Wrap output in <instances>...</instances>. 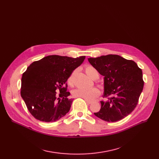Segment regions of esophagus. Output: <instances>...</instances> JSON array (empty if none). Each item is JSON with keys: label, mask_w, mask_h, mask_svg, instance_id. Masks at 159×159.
Segmentation results:
<instances>
[{"label": "esophagus", "mask_w": 159, "mask_h": 159, "mask_svg": "<svg viewBox=\"0 0 159 159\" xmlns=\"http://www.w3.org/2000/svg\"><path fill=\"white\" fill-rule=\"evenodd\" d=\"M86 102H87V104H91V103H92V102H91V101H86Z\"/></svg>", "instance_id": "obj_1"}]
</instances>
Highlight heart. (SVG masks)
I'll return each instance as SVG.
<instances>
[{"label":"heart","mask_w":159,"mask_h":159,"mask_svg":"<svg viewBox=\"0 0 159 159\" xmlns=\"http://www.w3.org/2000/svg\"><path fill=\"white\" fill-rule=\"evenodd\" d=\"M85 71L88 76L93 80H96L99 77V73L97 70L94 68L93 66L88 65L85 68ZM75 72H73L70 76L68 77V84L70 86H72L73 84V77H74ZM97 85L100 88H102V85L101 83L97 82ZM72 95L75 98H83L86 101H91V100L94 99L100 95V91L97 88H92L88 89H83L81 88H77L75 89L72 91Z\"/></svg>","instance_id":"1"}]
</instances>
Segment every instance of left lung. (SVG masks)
Listing matches in <instances>:
<instances>
[{
    "label": "left lung",
    "mask_w": 159,
    "mask_h": 159,
    "mask_svg": "<svg viewBox=\"0 0 159 159\" xmlns=\"http://www.w3.org/2000/svg\"><path fill=\"white\" fill-rule=\"evenodd\" d=\"M88 61L104 77L101 108L94 113L106 122H116L129 115L136 107L143 91V71L133 61L117 55L89 58Z\"/></svg>",
    "instance_id": "left-lung-1"
}]
</instances>
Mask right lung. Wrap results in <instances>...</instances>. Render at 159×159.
<instances>
[{"mask_svg": "<svg viewBox=\"0 0 159 159\" xmlns=\"http://www.w3.org/2000/svg\"><path fill=\"white\" fill-rule=\"evenodd\" d=\"M85 57L49 55L28 67L22 77L20 95L36 119L55 122L69 112L73 99L68 97L66 81Z\"/></svg>", "mask_w": 159, "mask_h": 159, "instance_id": "1", "label": "right lung"}]
</instances>
